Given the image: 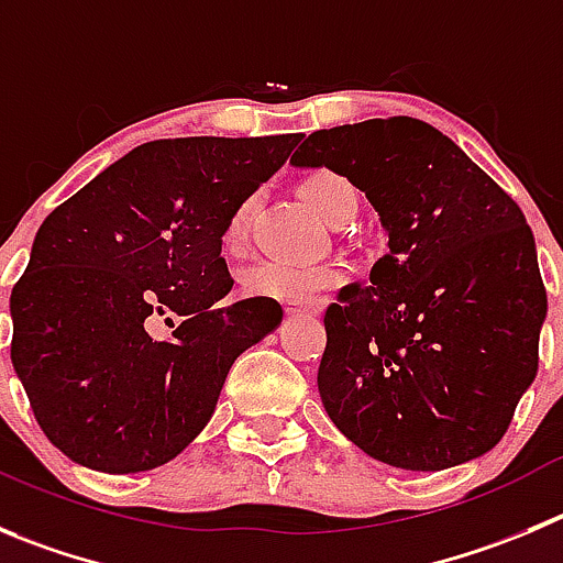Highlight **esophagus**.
<instances>
[{
    "instance_id": "obj_1",
    "label": "esophagus",
    "mask_w": 563,
    "mask_h": 563,
    "mask_svg": "<svg viewBox=\"0 0 563 563\" xmlns=\"http://www.w3.org/2000/svg\"><path fill=\"white\" fill-rule=\"evenodd\" d=\"M320 303H303V301H285V312L290 314V318H298V314H318L320 312Z\"/></svg>"
}]
</instances>
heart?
I'll return each mask as SVG.
<instances>
[{
  "label": "heart",
  "instance_id": "heart-1",
  "mask_svg": "<svg viewBox=\"0 0 563 563\" xmlns=\"http://www.w3.org/2000/svg\"><path fill=\"white\" fill-rule=\"evenodd\" d=\"M301 192L314 212L334 223L345 210H356V190L345 176L334 170H314L301 181ZM256 196H249L234 207L223 227V243L229 249H240L249 234L251 216H254ZM340 278V271L331 265H290V262L265 260L251 265L243 273V290L249 296L273 298V301H307L314 292L325 290Z\"/></svg>",
  "mask_w": 563,
  "mask_h": 563
}]
</instances>
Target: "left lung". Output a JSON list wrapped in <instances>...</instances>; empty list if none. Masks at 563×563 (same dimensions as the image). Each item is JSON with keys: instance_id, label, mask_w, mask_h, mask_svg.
<instances>
[{"instance_id": "1", "label": "left lung", "mask_w": 563, "mask_h": 563, "mask_svg": "<svg viewBox=\"0 0 563 563\" xmlns=\"http://www.w3.org/2000/svg\"><path fill=\"white\" fill-rule=\"evenodd\" d=\"M290 163L345 176L389 238L371 282L325 309L318 389L331 422L389 467L484 456L537 378L548 314L522 210L417 118L312 132Z\"/></svg>"}]
</instances>
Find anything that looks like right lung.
<instances>
[{
	"instance_id": "add662e5",
	"label": "right lung",
	"mask_w": 563,
	"mask_h": 563,
	"mask_svg": "<svg viewBox=\"0 0 563 563\" xmlns=\"http://www.w3.org/2000/svg\"><path fill=\"white\" fill-rule=\"evenodd\" d=\"M298 135L176 137L132 148L57 207L10 296L15 376L52 445L99 473H143L205 431L229 367L282 323L232 290L229 216ZM183 323L154 341L157 317Z\"/></svg>"
}]
</instances>
